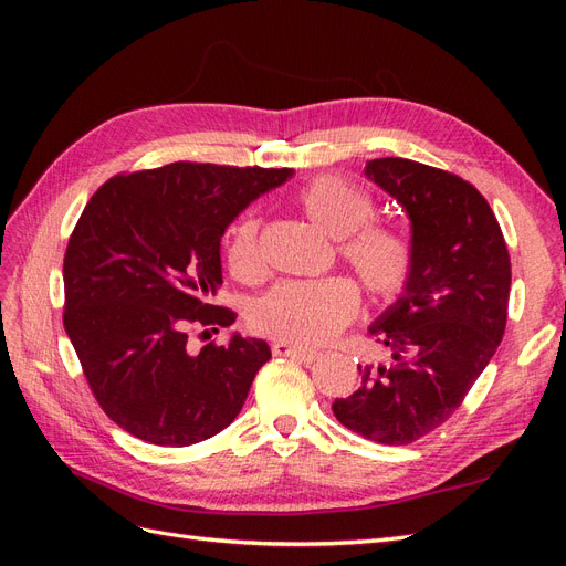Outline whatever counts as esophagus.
Returning <instances> with one entry per match:
<instances>
[{"instance_id":"obj_1","label":"esophagus","mask_w":566,"mask_h":566,"mask_svg":"<svg viewBox=\"0 0 566 566\" xmlns=\"http://www.w3.org/2000/svg\"><path fill=\"white\" fill-rule=\"evenodd\" d=\"M271 352L276 356H293V358H300V361H316L318 358V352L316 349H302V347H295L290 345V342H273L271 345Z\"/></svg>"}]
</instances>
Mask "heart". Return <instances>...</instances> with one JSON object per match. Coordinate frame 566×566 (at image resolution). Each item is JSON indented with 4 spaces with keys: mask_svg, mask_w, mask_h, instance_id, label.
<instances>
[{
    "mask_svg": "<svg viewBox=\"0 0 566 566\" xmlns=\"http://www.w3.org/2000/svg\"><path fill=\"white\" fill-rule=\"evenodd\" d=\"M295 205L312 227L335 238L342 262L373 300H394L401 293L413 271V248L401 231L370 224L375 205L364 188L323 175L300 188ZM227 262L241 281H254L262 273L260 221L252 212L231 227ZM356 310L358 295L347 279L285 281L254 302L250 323L256 333L290 345H323Z\"/></svg>",
    "mask_w": 566,
    "mask_h": 566,
    "instance_id": "heart-1",
    "label": "heart"
}]
</instances>
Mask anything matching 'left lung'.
<instances>
[{"label": "left lung", "instance_id": "left-lung-1", "mask_svg": "<svg viewBox=\"0 0 566 566\" xmlns=\"http://www.w3.org/2000/svg\"><path fill=\"white\" fill-rule=\"evenodd\" d=\"M364 175L406 212L413 271L368 325L391 358L358 366L361 387L335 399L333 413L370 441L401 447L447 420L499 349L510 254L472 184L406 158L368 160Z\"/></svg>", "mask_w": 566, "mask_h": 566}]
</instances>
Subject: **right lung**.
Listing matches in <instances>:
<instances>
[{
    "instance_id": "obj_1",
    "label": "right lung",
    "mask_w": 566,
    "mask_h": 566,
    "mask_svg": "<svg viewBox=\"0 0 566 566\" xmlns=\"http://www.w3.org/2000/svg\"><path fill=\"white\" fill-rule=\"evenodd\" d=\"M295 169L172 163L113 177L84 208L63 260V325L96 401L125 432L191 447L229 427L271 349L231 333L188 352V328L231 325L214 306L221 235Z\"/></svg>"
}]
</instances>
